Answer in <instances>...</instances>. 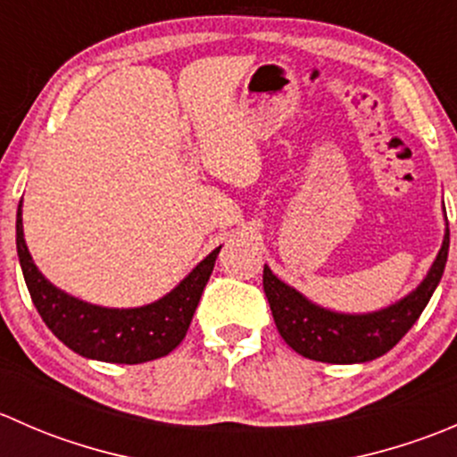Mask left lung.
<instances>
[{
	"label": "left lung",
	"instance_id": "8db88e82",
	"mask_svg": "<svg viewBox=\"0 0 457 457\" xmlns=\"http://www.w3.org/2000/svg\"><path fill=\"white\" fill-rule=\"evenodd\" d=\"M446 254H449V229L420 287L395 305L373 314L349 316L322 310L301 296L296 289L276 278L267 265L262 270V289L270 301L278 334L294 352L310 361L334 362V365L367 362L394 349L420 318L428 298L440 283Z\"/></svg>",
	"mask_w": 457,
	"mask_h": 457
}]
</instances>
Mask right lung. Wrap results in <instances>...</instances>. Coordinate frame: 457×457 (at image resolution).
Returning a JSON list of instances; mask_svg holds the SVG:
<instances>
[{
    "instance_id": "obj_1",
    "label": "right lung",
    "mask_w": 457,
    "mask_h": 457,
    "mask_svg": "<svg viewBox=\"0 0 457 457\" xmlns=\"http://www.w3.org/2000/svg\"><path fill=\"white\" fill-rule=\"evenodd\" d=\"M216 247L168 296L137 310H108L87 305L50 285L32 262L21 228V203L17 207V254L32 303L41 320L66 347L84 358L117 365H139L168 356L187 334L201 294L214 270Z\"/></svg>"
}]
</instances>
